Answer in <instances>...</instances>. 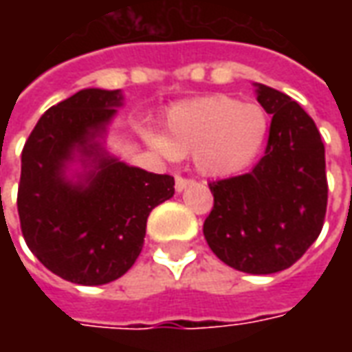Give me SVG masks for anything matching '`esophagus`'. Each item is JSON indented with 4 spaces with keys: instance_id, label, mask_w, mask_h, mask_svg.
Wrapping results in <instances>:
<instances>
[{
    "instance_id": "1",
    "label": "esophagus",
    "mask_w": 352,
    "mask_h": 352,
    "mask_svg": "<svg viewBox=\"0 0 352 352\" xmlns=\"http://www.w3.org/2000/svg\"><path fill=\"white\" fill-rule=\"evenodd\" d=\"M192 181H188V179H184V177H177L175 179V190L177 192H183L186 186H190Z\"/></svg>"
}]
</instances>
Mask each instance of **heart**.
<instances>
[{
    "mask_svg": "<svg viewBox=\"0 0 352 352\" xmlns=\"http://www.w3.org/2000/svg\"><path fill=\"white\" fill-rule=\"evenodd\" d=\"M270 131V116L256 103L230 96H204L168 111L164 133L145 128V143L168 160L192 154L198 173L224 179L241 173L258 158Z\"/></svg>",
    "mask_w": 352,
    "mask_h": 352,
    "instance_id": "heart-1",
    "label": "heart"
}]
</instances>
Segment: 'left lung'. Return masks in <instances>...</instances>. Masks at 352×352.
Masks as SVG:
<instances>
[{"instance_id":"1","label":"left lung","mask_w":352,"mask_h":352,"mask_svg":"<svg viewBox=\"0 0 352 352\" xmlns=\"http://www.w3.org/2000/svg\"><path fill=\"white\" fill-rule=\"evenodd\" d=\"M252 87L273 115L265 154L251 173L209 184L214 206L204 236L230 267L267 275L290 267L318 237L328 183L313 118L287 94L260 82Z\"/></svg>"}]
</instances>
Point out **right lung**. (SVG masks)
<instances>
[{
	"instance_id": "1",
	"label": "right lung",
	"mask_w": 352,
	"mask_h": 352,
	"mask_svg": "<svg viewBox=\"0 0 352 352\" xmlns=\"http://www.w3.org/2000/svg\"><path fill=\"white\" fill-rule=\"evenodd\" d=\"M122 105L120 90H79L39 118L22 151L19 217L28 247L47 270L85 287L130 270L148 214L175 194L173 177L107 148Z\"/></svg>"
}]
</instances>
